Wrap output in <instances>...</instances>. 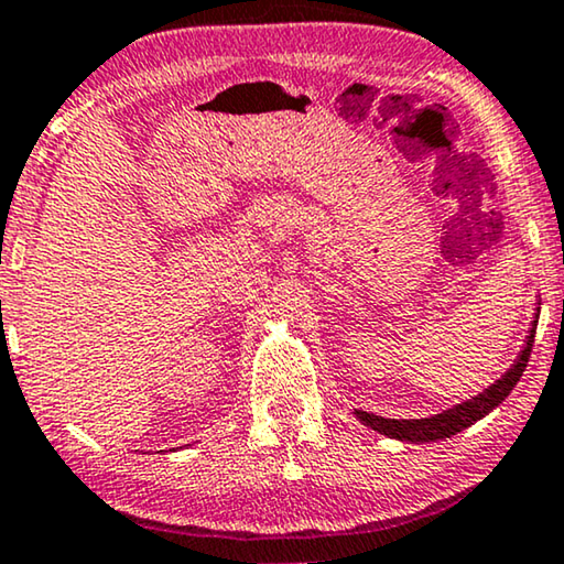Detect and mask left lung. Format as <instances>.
<instances>
[{
  "mask_svg": "<svg viewBox=\"0 0 564 564\" xmlns=\"http://www.w3.org/2000/svg\"><path fill=\"white\" fill-rule=\"evenodd\" d=\"M536 317H540V313H536ZM536 317L532 323V330H529V336H527L524 348H521V354L517 361H513L511 369L506 371L499 381L491 383L486 391H480L478 397L468 399V402H463L458 406H453V410L435 414V417H424V420H387V417H379V414L361 412V410H356V417L361 420L366 427L377 430L387 437L404 440V443H435V440L451 437V435H455V432L470 427L473 422H478L480 417H486L488 412L496 410V406H499L503 399L511 394V389L517 387V381L521 379V373H524L527 364H529V356H532L536 323H540Z\"/></svg>",
  "mask_w": 564,
  "mask_h": 564,
  "instance_id": "obj_1",
  "label": "left lung"
}]
</instances>
